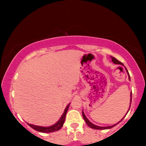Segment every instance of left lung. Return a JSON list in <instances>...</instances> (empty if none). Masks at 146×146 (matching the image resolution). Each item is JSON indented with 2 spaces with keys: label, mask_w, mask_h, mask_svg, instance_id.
<instances>
[{
  "label": "left lung",
  "mask_w": 146,
  "mask_h": 146,
  "mask_svg": "<svg viewBox=\"0 0 146 146\" xmlns=\"http://www.w3.org/2000/svg\"><path fill=\"white\" fill-rule=\"evenodd\" d=\"M110 57H111V61H112V62L114 63L115 64H120V65H121V66H124V65H123V64L121 62H119V60H117L116 58H113V56H110ZM125 70H126V72H127V75H128V78H129V80H130V76H129V73H128V71H127V70L126 69V68H125ZM131 94H132V93H131H131H130V104H129V107L128 110H127V113H125V115H124V116L123 117V118L121 119L120 121H119L118 122H117V123H115V124H114V125H110V126H107V127H102V126H98V125H95V124H94V123H92L91 121H90L89 119L87 118L86 116V115L84 114V111H82V115H83L84 119V120H85L86 123H87V125H88L89 127H90L91 128H92V129H110V128H111V127H114L115 125H116L117 124V123H119V122H120L121 121H122V119H123V118H124V117H125V115H126V114L127 113V112H128V111H129V108H130L131 103Z\"/></svg>",
  "instance_id": "left-lung-1"
}]
</instances>
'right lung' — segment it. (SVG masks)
<instances>
[{
  "mask_svg": "<svg viewBox=\"0 0 146 146\" xmlns=\"http://www.w3.org/2000/svg\"><path fill=\"white\" fill-rule=\"evenodd\" d=\"M69 106H70V104L67 106L66 108H65L63 114L61 115L60 118L59 119V120L52 125H50V126H47V127H44V126H40V125H36L31 124V123H27L28 125H29L30 127H31L33 129H35V130H36L38 131H40V132L50 133V132H53V131L59 130V129H60L62 127L64 123L66 115L68 110Z\"/></svg>",
  "mask_w": 146,
  "mask_h": 146,
  "instance_id": "obj_1",
  "label": "right lung"
}]
</instances>
